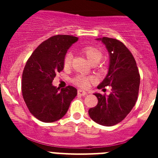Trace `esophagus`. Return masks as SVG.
<instances>
[{
    "label": "esophagus",
    "instance_id": "esophagus-1",
    "mask_svg": "<svg viewBox=\"0 0 158 158\" xmlns=\"http://www.w3.org/2000/svg\"><path fill=\"white\" fill-rule=\"evenodd\" d=\"M78 94H79V95H86L88 93H87L85 91L82 90V89H79V90H78Z\"/></svg>",
    "mask_w": 158,
    "mask_h": 158
}]
</instances>
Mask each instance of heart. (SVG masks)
<instances>
[{
    "label": "heart",
    "mask_w": 158,
    "mask_h": 158,
    "mask_svg": "<svg viewBox=\"0 0 158 158\" xmlns=\"http://www.w3.org/2000/svg\"><path fill=\"white\" fill-rule=\"evenodd\" d=\"M83 52L86 56L89 61L92 64H96L99 63L102 59V52L97 47H92V46H88L83 49ZM72 60H73V54L72 52H67L63 60V65L66 68L69 67L71 66ZM92 81V79L88 76H83V75H79L73 79V82L81 88L86 89L88 88L89 83Z\"/></svg>",
    "instance_id": "heart-1"
}]
</instances>
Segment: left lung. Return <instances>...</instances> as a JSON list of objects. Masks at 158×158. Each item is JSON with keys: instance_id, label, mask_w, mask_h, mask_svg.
Instances as JSON below:
<instances>
[{"instance_id": "obj_1", "label": "left lung", "mask_w": 158, "mask_h": 158, "mask_svg": "<svg viewBox=\"0 0 158 158\" xmlns=\"http://www.w3.org/2000/svg\"><path fill=\"white\" fill-rule=\"evenodd\" d=\"M109 54V71L98 85V89L111 85L109 95L95 92V107L89 110L91 118L104 126H112L122 122L129 114L138 99L140 75L131 52L123 43L109 37L98 38Z\"/></svg>"}]
</instances>
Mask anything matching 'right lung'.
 <instances>
[{
  "label": "right lung",
  "instance_id": "obj_1",
  "mask_svg": "<svg viewBox=\"0 0 158 158\" xmlns=\"http://www.w3.org/2000/svg\"><path fill=\"white\" fill-rule=\"evenodd\" d=\"M78 37L56 35L37 47L25 65L22 75V95L32 114L43 122L60 120L67 112L77 89L69 85L60 89L52 85L57 73L63 69L67 50Z\"/></svg>",
  "mask_w": 158,
  "mask_h": 158
}]
</instances>
